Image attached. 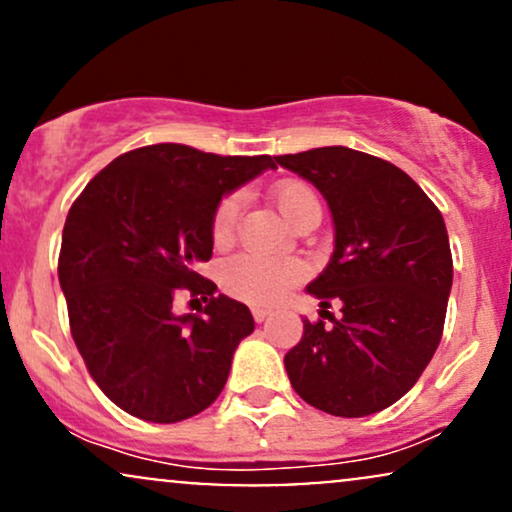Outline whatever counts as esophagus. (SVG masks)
<instances>
[{
  "mask_svg": "<svg viewBox=\"0 0 512 512\" xmlns=\"http://www.w3.org/2000/svg\"><path fill=\"white\" fill-rule=\"evenodd\" d=\"M269 315H272V310H267V308H252V317H255V322H264Z\"/></svg>",
  "mask_w": 512,
  "mask_h": 512,
  "instance_id": "esophagus-1",
  "label": "esophagus"
}]
</instances>
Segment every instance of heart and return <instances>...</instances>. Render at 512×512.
I'll list each match as a JSON object with an SVG mask.
<instances>
[{"label":"heart","mask_w":512,"mask_h":512,"mask_svg":"<svg viewBox=\"0 0 512 512\" xmlns=\"http://www.w3.org/2000/svg\"><path fill=\"white\" fill-rule=\"evenodd\" d=\"M274 204L293 228L305 221H320V197L308 182L286 180L274 190ZM243 197L238 192L226 195L216 204L211 216V238L216 245H226L236 233ZM303 279V264L293 257H262L245 252L231 257L221 267V286L231 296L252 305L279 303L289 289Z\"/></svg>","instance_id":"b5f03b06"}]
</instances>
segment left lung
Returning <instances> with one entry per match:
<instances>
[{
	"label": "left lung",
	"instance_id": "1",
	"mask_svg": "<svg viewBox=\"0 0 512 512\" xmlns=\"http://www.w3.org/2000/svg\"><path fill=\"white\" fill-rule=\"evenodd\" d=\"M313 182L334 221V252L308 284L322 313L284 356L293 390L315 409L356 419L390 407L421 378L440 337L452 286L445 221L404 170L346 146L274 156Z\"/></svg>",
	"mask_w": 512,
	"mask_h": 512
}]
</instances>
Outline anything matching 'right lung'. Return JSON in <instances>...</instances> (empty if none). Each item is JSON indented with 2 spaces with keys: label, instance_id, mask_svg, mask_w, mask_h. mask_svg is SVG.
<instances>
[{
  "label": "right lung",
  "instance_id": "add662e5",
  "mask_svg": "<svg viewBox=\"0 0 512 512\" xmlns=\"http://www.w3.org/2000/svg\"><path fill=\"white\" fill-rule=\"evenodd\" d=\"M276 168L272 156H216L185 144L127 151L84 187L62 231L57 274L88 373L137 419L175 424L221 395L248 305L197 272L211 260L223 195ZM180 290L205 302L175 316Z\"/></svg>",
  "mask_w": 512,
  "mask_h": 512
}]
</instances>
